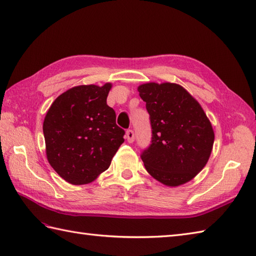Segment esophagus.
Listing matches in <instances>:
<instances>
[{
  "label": "esophagus",
  "mask_w": 256,
  "mask_h": 256,
  "mask_svg": "<svg viewBox=\"0 0 256 256\" xmlns=\"http://www.w3.org/2000/svg\"><path fill=\"white\" fill-rule=\"evenodd\" d=\"M125 136H126L128 143H133L134 142V132L132 131V130H128L126 134H125Z\"/></svg>",
  "instance_id": "esophagus-1"
}]
</instances>
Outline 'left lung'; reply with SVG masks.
<instances>
[{
	"mask_svg": "<svg viewBox=\"0 0 256 256\" xmlns=\"http://www.w3.org/2000/svg\"><path fill=\"white\" fill-rule=\"evenodd\" d=\"M152 125V144L140 157L150 175L168 187L192 180L209 160L214 142L211 122L180 84L138 86Z\"/></svg>",
	"mask_w": 256,
	"mask_h": 256,
	"instance_id": "obj_1",
	"label": "left lung"
}]
</instances>
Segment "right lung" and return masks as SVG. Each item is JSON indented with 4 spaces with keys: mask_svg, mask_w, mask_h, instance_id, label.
I'll return each instance as SVG.
<instances>
[{
    "mask_svg": "<svg viewBox=\"0 0 256 256\" xmlns=\"http://www.w3.org/2000/svg\"><path fill=\"white\" fill-rule=\"evenodd\" d=\"M112 88L82 84L52 102L42 123L46 156L55 172L72 184L94 182L111 164L124 142V130L106 104Z\"/></svg>",
    "mask_w": 256,
    "mask_h": 256,
    "instance_id": "obj_1",
    "label": "right lung"
}]
</instances>
